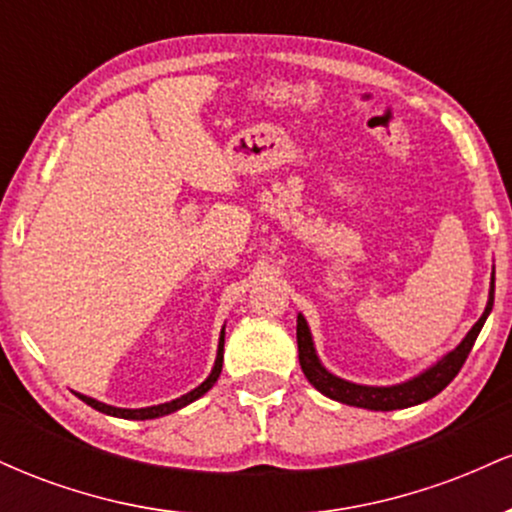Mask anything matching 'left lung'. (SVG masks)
<instances>
[{"mask_svg": "<svg viewBox=\"0 0 512 512\" xmlns=\"http://www.w3.org/2000/svg\"><path fill=\"white\" fill-rule=\"evenodd\" d=\"M491 308H493V281H491V296H489V303H486L484 315L479 317L477 325H474L467 337L462 339V344L457 346L455 351H450L443 361H438L436 366L428 368L426 373H421L419 378L409 380V383H402V385L366 387V385L346 383L342 378H334V375L327 373V370L320 366V361H317L313 339H310V330L308 325H305L303 315H298V327H296L298 361H301L305 378H308V383L313 385L315 390H320L322 395H327L330 399H337V402L349 404V407H361V409H373V411L414 407V404L426 402V399L436 397L438 392H443L445 387L452 383V378L460 373V368L464 366V361H467L474 342H477L481 327H484Z\"/></svg>", "mask_w": 512, "mask_h": 512, "instance_id": "8db88e82", "label": "left lung"}]
</instances>
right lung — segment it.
<instances>
[{"instance_id":"obj_1","label":"right lung","mask_w":512,"mask_h":512,"mask_svg":"<svg viewBox=\"0 0 512 512\" xmlns=\"http://www.w3.org/2000/svg\"><path fill=\"white\" fill-rule=\"evenodd\" d=\"M221 366H223V332H221V342H219V356H216V366L214 370H211V375L207 380H204L202 385L195 387L192 392H187V395H182L178 399H173V402H166V404H158V407H146V409H117V407H110V404H103L98 402V399H91V397H84L79 395L84 402L88 404V407L103 411V414H110V416H120V419H137V421H144V419H158V416L163 414H170V411H178L185 407V404L195 402V399H199L204 395V392L211 390V385L219 380L221 375Z\"/></svg>"}]
</instances>
